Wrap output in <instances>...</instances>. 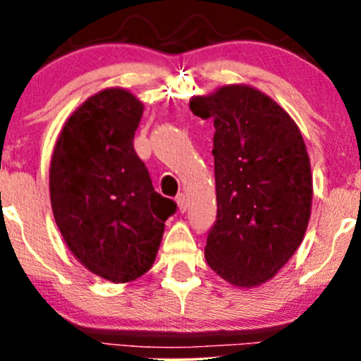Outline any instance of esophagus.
I'll list each match as a JSON object with an SVG mask.
<instances>
[{
  "label": "esophagus",
  "mask_w": 361,
  "mask_h": 361,
  "mask_svg": "<svg viewBox=\"0 0 361 361\" xmlns=\"http://www.w3.org/2000/svg\"><path fill=\"white\" fill-rule=\"evenodd\" d=\"M176 204H178V209H180V212H186V209H188V200H186V195L185 193H180L176 197Z\"/></svg>",
  "instance_id": "34e87169"
}]
</instances>
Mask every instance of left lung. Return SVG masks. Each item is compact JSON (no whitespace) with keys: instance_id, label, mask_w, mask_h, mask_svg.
Returning <instances> with one entry per match:
<instances>
[{"instance_id":"8db88e82","label":"left lung","mask_w":361,"mask_h":361,"mask_svg":"<svg viewBox=\"0 0 361 361\" xmlns=\"http://www.w3.org/2000/svg\"><path fill=\"white\" fill-rule=\"evenodd\" d=\"M190 109L212 118L217 217L207 234L209 267L235 287H255L292 258L307 229L312 175L290 115L246 85L197 97Z\"/></svg>"}]
</instances>
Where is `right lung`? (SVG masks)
<instances>
[{
    "mask_svg": "<svg viewBox=\"0 0 361 361\" xmlns=\"http://www.w3.org/2000/svg\"><path fill=\"white\" fill-rule=\"evenodd\" d=\"M142 103L122 88L103 90L68 118L51 163L54 219L73 255L114 283L152 267L164 222L176 212L154 192L134 149Z\"/></svg>",
    "mask_w": 361,
    "mask_h": 361,
    "instance_id": "add662e5",
    "label": "right lung"
}]
</instances>
